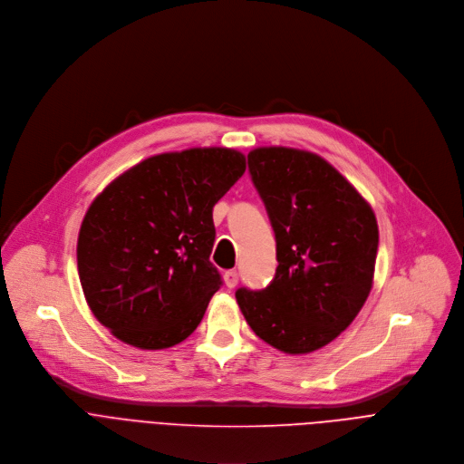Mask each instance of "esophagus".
Returning <instances> with one entry per match:
<instances>
[{
    "mask_svg": "<svg viewBox=\"0 0 464 464\" xmlns=\"http://www.w3.org/2000/svg\"><path fill=\"white\" fill-rule=\"evenodd\" d=\"M223 280H225V285L228 287V289H234L236 285H237V272L236 270H227L225 274H223Z\"/></svg>",
    "mask_w": 464,
    "mask_h": 464,
    "instance_id": "34e87169",
    "label": "esophagus"
}]
</instances>
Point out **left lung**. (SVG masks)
<instances>
[{
  "instance_id": "1",
  "label": "left lung",
  "mask_w": 464,
  "mask_h": 464,
  "mask_svg": "<svg viewBox=\"0 0 464 464\" xmlns=\"http://www.w3.org/2000/svg\"><path fill=\"white\" fill-rule=\"evenodd\" d=\"M248 169L276 234V276L239 289L250 329L287 354H307L345 331L373 287L375 212L324 157L285 146L248 153Z\"/></svg>"
}]
</instances>
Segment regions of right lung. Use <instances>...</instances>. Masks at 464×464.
<instances>
[{"instance_id":"right-lung-1","label":"right lung","mask_w":464,"mask_h":464,"mask_svg":"<svg viewBox=\"0 0 464 464\" xmlns=\"http://www.w3.org/2000/svg\"><path fill=\"white\" fill-rule=\"evenodd\" d=\"M232 148L159 153L131 166L83 216L76 261L85 302L113 336L166 349L201 324L221 276L210 261L216 203L245 173Z\"/></svg>"}]
</instances>
